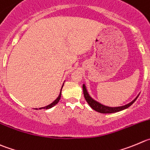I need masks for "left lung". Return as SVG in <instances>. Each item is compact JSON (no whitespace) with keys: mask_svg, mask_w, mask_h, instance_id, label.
Returning a JSON list of instances; mask_svg holds the SVG:
<instances>
[{"mask_svg":"<svg viewBox=\"0 0 150 150\" xmlns=\"http://www.w3.org/2000/svg\"><path fill=\"white\" fill-rule=\"evenodd\" d=\"M82 88H83L84 96H85V100L87 101V102L88 103V105H89L90 106H91V108H92V109H93L94 110L97 111V112H101V113H112V112H119V111L123 110H125V109H127V108H129V106H131V105H132V104L135 102V101L136 100L137 98H138V96H139V94H138L135 99H133L132 102H129V103H128L127 105H124V106L111 108V107L105 106V105H102L101 103L98 102L97 101L94 100V99L91 97V96L89 95V93H88L85 84H84L83 86H82Z\"/></svg>","mask_w":150,"mask_h":150,"instance_id":"1","label":"left lung"}]
</instances>
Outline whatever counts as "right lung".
<instances>
[{
	"label": "right lung",
	"mask_w": 150,
	"mask_h": 150,
	"mask_svg": "<svg viewBox=\"0 0 150 150\" xmlns=\"http://www.w3.org/2000/svg\"><path fill=\"white\" fill-rule=\"evenodd\" d=\"M63 85H64V83H63ZM62 87H63V85H62ZM62 88H61V90H60V93H59V96H58V97L57 98V99H55V100L54 101V102H53L52 103L50 104V105H47V106L43 107V108H39V109H40V110H41V109H49V108H52V107H54V105H56L57 104L58 102H59V99H60V97H61V91H62ZM35 110H38V108H35Z\"/></svg>",
	"instance_id": "right-lung-1"
}]
</instances>
